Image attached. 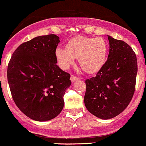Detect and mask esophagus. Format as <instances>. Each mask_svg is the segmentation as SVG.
<instances>
[{
	"instance_id": "34e87169",
	"label": "esophagus",
	"mask_w": 146,
	"mask_h": 146,
	"mask_svg": "<svg viewBox=\"0 0 146 146\" xmlns=\"http://www.w3.org/2000/svg\"><path fill=\"white\" fill-rule=\"evenodd\" d=\"M70 79H71L72 82H74L75 81H77V80H79V77H77V76H74V75L72 74V75H71V77H70Z\"/></svg>"
}]
</instances>
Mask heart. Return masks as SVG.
I'll return each instance as SVG.
<instances>
[{
    "label": "heart",
    "mask_w": 146,
    "mask_h": 146,
    "mask_svg": "<svg viewBox=\"0 0 146 146\" xmlns=\"http://www.w3.org/2000/svg\"><path fill=\"white\" fill-rule=\"evenodd\" d=\"M107 54V44L101 37L76 36L67 43L66 48L57 47L55 56L60 67L67 70L79 60V65L86 72H94L102 68Z\"/></svg>",
    "instance_id": "obj_1"
}]
</instances>
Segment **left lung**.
I'll list each match as a JSON object with an SVG mask.
<instances>
[{
    "label": "left lung",
    "mask_w": 146,
    "mask_h": 146,
    "mask_svg": "<svg viewBox=\"0 0 146 146\" xmlns=\"http://www.w3.org/2000/svg\"><path fill=\"white\" fill-rule=\"evenodd\" d=\"M108 59L96 76L86 79L84 104L96 117L110 119L128 106L135 92L138 64L135 52L122 40L108 35Z\"/></svg>",
    "instance_id": "1"
}]
</instances>
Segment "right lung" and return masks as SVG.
Listing matches in <instances>:
<instances>
[{"mask_svg": "<svg viewBox=\"0 0 146 146\" xmlns=\"http://www.w3.org/2000/svg\"><path fill=\"white\" fill-rule=\"evenodd\" d=\"M60 37L38 36L21 44L8 63V82L18 109L33 120L46 121L58 116L64 95L71 85L70 74L57 65Z\"/></svg>", "mask_w": 146, "mask_h": 146, "instance_id": "right-lung-1", "label": "right lung"}]
</instances>
